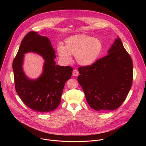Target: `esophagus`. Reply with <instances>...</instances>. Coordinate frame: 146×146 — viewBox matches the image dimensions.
<instances>
[{
  "mask_svg": "<svg viewBox=\"0 0 146 146\" xmlns=\"http://www.w3.org/2000/svg\"><path fill=\"white\" fill-rule=\"evenodd\" d=\"M72 74H73V76H78V74H79L78 71L77 70H76V69L73 70Z\"/></svg>",
  "mask_w": 146,
  "mask_h": 146,
  "instance_id": "esophagus-1",
  "label": "esophagus"
}]
</instances>
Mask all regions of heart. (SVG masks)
Listing matches in <instances>:
<instances>
[{"label": "heart", "instance_id": "obj_1", "mask_svg": "<svg viewBox=\"0 0 146 146\" xmlns=\"http://www.w3.org/2000/svg\"><path fill=\"white\" fill-rule=\"evenodd\" d=\"M65 46L59 45L57 48L58 55L65 63L69 64L74 55L77 63L88 66L96 60L103 48L101 41L92 36L78 35L70 36L65 40Z\"/></svg>", "mask_w": 146, "mask_h": 146}]
</instances>
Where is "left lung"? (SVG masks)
Listing matches in <instances>:
<instances>
[{"mask_svg": "<svg viewBox=\"0 0 146 146\" xmlns=\"http://www.w3.org/2000/svg\"><path fill=\"white\" fill-rule=\"evenodd\" d=\"M108 54L90 66L78 68V82L88 105L96 111L119 108L132 85V60L119 37Z\"/></svg>", "mask_w": 146, "mask_h": 146, "instance_id": "left-lung-1", "label": "left lung"}]
</instances>
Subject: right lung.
<instances>
[{"label":"right lung","mask_w":146,"mask_h":146,"mask_svg":"<svg viewBox=\"0 0 146 146\" xmlns=\"http://www.w3.org/2000/svg\"><path fill=\"white\" fill-rule=\"evenodd\" d=\"M28 52L37 53L45 60L42 74L35 80L29 79L22 69L23 55ZM55 54L48 37L31 31L23 39L13 60L16 92L25 105L36 111L47 113L56 109L65 82L72 77V67L55 65Z\"/></svg>","instance_id":"1"}]
</instances>
